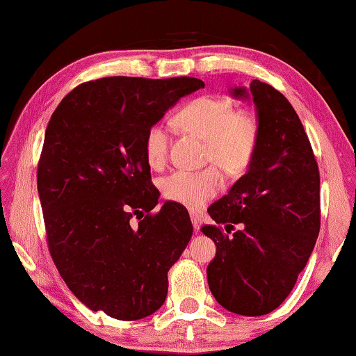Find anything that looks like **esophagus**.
<instances>
[{
	"mask_svg": "<svg viewBox=\"0 0 356 356\" xmlns=\"http://www.w3.org/2000/svg\"><path fill=\"white\" fill-rule=\"evenodd\" d=\"M190 216H191V222H193V227L195 229H200L201 225H202V218L201 215L197 212H190Z\"/></svg>",
	"mask_w": 356,
	"mask_h": 356,
	"instance_id": "34e87169",
	"label": "esophagus"
}]
</instances>
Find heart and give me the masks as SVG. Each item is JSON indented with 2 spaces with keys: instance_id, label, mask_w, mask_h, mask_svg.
Wrapping results in <instances>:
<instances>
[{
  "instance_id": "b5f03b06",
  "label": "heart",
  "mask_w": 356,
  "mask_h": 356,
  "mask_svg": "<svg viewBox=\"0 0 356 356\" xmlns=\"http://www.w3.org/2000/svg\"><path fill=\"white\" fill-rule=\"evenodd\" d=\"M179 124L207 143V161L227 174L243 172L254 156L261 124L252 110H234L231 102L200 97L177 114ZM171 129L156 122L144 138V152L150 166L159 168L170 152ZM222 176L216 168L204 171H174L163 179L161 188L168 200L186 207H201L221 190Z\"/></svg>"
}]
</instances>
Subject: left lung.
I'll list each match as a JSON object with an SVG mask.
<instances>
[{
    "label": "left lung",
    "mask_w": 356,
    "mask_h": 356,
    "mask_svg": "<svg viewBox=\"0 0 356 356\" xmlns=\"http://www.w3.org/2000/svg\"><path fill=\"white\" fill-rule=\"evenodd\" d=\"M229 94L252 100L261 135L248 171L207 209L216 225L201 231L216 246L207 267L215 300L227 311L256 317L287 298L314 250L321 176L303 124L284 95L259 80Z\"/></svg>",
    "instance_id": "left-lung-1"
}]
</instances>
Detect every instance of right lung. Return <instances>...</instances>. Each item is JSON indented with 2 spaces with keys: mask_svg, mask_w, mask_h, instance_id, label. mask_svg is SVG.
Wrapping results in <instances>:
<instances>
[{
  "mask_svg": "<svg viewBox=\"0 0 356 356\" xmlns=\"http://www.w3.org/2000/svg\"><path fill=\"white\" fill-rule=\"evenodd\" d=\"M201 88L204 81L190 76H108L76 86L53 113L38 168L48 250L89 309L138 321L165 303L168 272L193 226L186 209L171 201L149 213L160 193L150 182L144 138Z\"/></svg>",
  "mask_w": 356,
  "mask_h": 356,
  "instance_id": "1",
  "label": "right lung"
}]
</instances>
